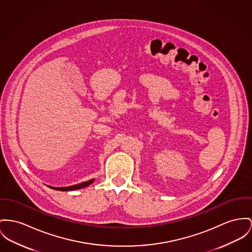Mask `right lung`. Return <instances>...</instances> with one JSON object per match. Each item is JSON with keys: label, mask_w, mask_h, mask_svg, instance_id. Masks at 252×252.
Listing matches in <instances>:
<instances>
[{"label": "right lung", "mask_w": 252, "mask_h": 252, "mask_svg": "<svg viewBox=\"0 0 252 252\" xmlns=\"http://www.w3.org/2000/svg\"><path fill=\"white\" fill-rule=\"evenodd\" d=\"M94 182V179H92L90 181H87L84 183L78 184V185H71V186H66V187H53V186H49L51 189L54 190H59V191H72V190H77V189H81V188H85L90 185H92Z\"/></svg>", "instance_id": "right-lung-1"}]
</instances>
